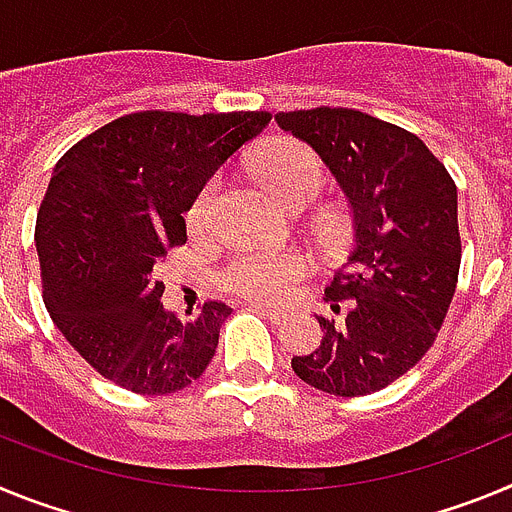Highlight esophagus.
Wrapping results in <instances>:
<instances>
[{
  "label": "esophagus",
  "instance_id": "1",
  "mask_svg": "<svg viewBox=\"0 0 512 512\" xmlns=\"http://www.w3.org/2000/svg\"><path fill=\"white\" fill-rule=\"evenodd\" d=\"M251 307L256 312H261L264 318H269L271 323H284V318H287V312H284V310H274V307L261 305V302H251Z\"/></svg>",
  "mask_w": 512,
  "mask_h": 512
}]
</instances>
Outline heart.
I'll return each instance as SVG.
<instances>
[{"instance_id":"1","label":"heart","mask_w":512,"mask_h":512,"mask_svg":"<svg viewBox=\"0 0 512 512\" xmlns=\"http://www.w3.org/2000/svg\"><path fill=\"white\" fill-rule=\"evenodd\" d=\"M253 171L284 207L310 205L323 187V161L307 143L295 138H277L266 143L256 158ZM220 179L212 176L200 187L187 207L189 233L200 235L210 228ZM310 261L297 251H241L223 264L217 282L233 295L256 302H282L307 277Z\"/></svg>"}]
</instances>
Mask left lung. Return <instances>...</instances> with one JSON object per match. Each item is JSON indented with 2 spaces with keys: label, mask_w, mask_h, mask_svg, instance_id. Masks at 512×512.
I'll list each match as a JSON object with an SVG mask.
<instances>
[{
  "label": "left lung",
  "mask_w": 512,
  "mask_h": 512,
  "mask_svg": "<svg viewBox=\"0 0 512 512\" xmlns=\"http://www.w3.org/2000/svg\"><path fill=\"white\" fill-rule=\"evenodd\" d=\"M307 140L351 205L354 243L325 287L336 320L292 369L328 395L361 397L410 372L436 341L461 266L456 184L410 130L348 107L277 112Z\"/></svg>",
  "instance_id": "left-lung-1"
}]
</instances>
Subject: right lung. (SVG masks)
I'll return each mask as SVG.
<instances>
[{
  "instance_id": "1",
  "label": "right lung",
  "mask_w": 512,
  "mask_h": 512,
  "mask_svg": "<svg viewBox=\"0 0 512 512\" xmlns=\"http://www.w3.org/2000/svg\"><path fill=\"white\" fill-rule=\"evenodd\" d=\"M269 120L264 110L130 112L61 156L35 220L43 302L104 379L169 395L202 377L233 307L210 300L176 318L153 266L187 243L194 194Z\"/></svg>"
}]
</instances>
